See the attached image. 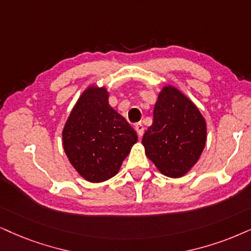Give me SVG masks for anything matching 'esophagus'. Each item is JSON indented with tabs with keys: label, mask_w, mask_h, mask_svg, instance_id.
<instances>
[{
	"label": "esophagus",
	"mask_w": 251,
	"mask_h": 251,
	"mask_svg": "<svg viewBox=\"0 0 251 251\" xmlns=\"http://www.w3.org/2000/svg\"><path fill=\"white\" fill-rule=\"evenodd\" d=\"M134 128H135L136 133H138V135L141 138V136L144 135V132H145V127H144V125H142V123L134 124Z\"/></svg>",
	"instance_id": "1"
}]
</instances>
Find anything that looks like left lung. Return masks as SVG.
<instances>
[{
  "mask_svg": "<svg viewBox=\"0 0 251 251\" xmlns=\"http://www.w3.org/2000/svg\"><path fill=\"white\" fill-rule=\"evenodd\" d=\"M205 142L206 123L198 107L176 88L164 87L142 138L149 160L163 175L182 177L201 157Z\"/></svg>",
  "mask_w": 251,
  "mask_h": 251,
  "instance_id": "left-lung-1",
  "label": "left lung"
}]
</instances>
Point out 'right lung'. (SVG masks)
<instances>
[{"instance_id":"obj_1","label":"right lung","mask_w":251,"mask_h":251,"mask_svg":"<svg viewBox=\"0 0 251 251\" xmlns=\"http://www.w3.org/2000/svg\"><path fill=\"white\" fill-rule=\"evenodd\" d=\"M62 141L76 171L89 182L100 183L118 173L138 135L110 106L106 89L90 87L71 112Z\"/></svg>"}]
</instances>
